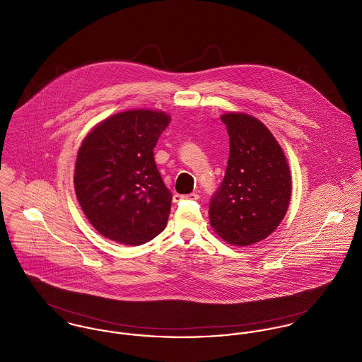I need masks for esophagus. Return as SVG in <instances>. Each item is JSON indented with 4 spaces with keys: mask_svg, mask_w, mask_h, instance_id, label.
<instances>
[{
    "mask_svg": "<svg viewBox=\"0 0 362 362\" xmlns=\"http://www.w3.org/2000/svg\"><path fill=\"white\" fill-rule=\"evenodd\" d=\"M198 198H199V195L197 194V193H192V194L186 195H173V201H175V202H179V201H182V199H193V201H195V199H198Z\"/></svg>",
    "mask_w": 362,
    "mask_h": 362,
    "instance_id": "34e87169",
    "label": "esophagus"
}]
</instances>
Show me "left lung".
Instances as JSON below:
<instances>
[{"label": "left lung", "instance_id": "8db88e82", "mask_svg": "<svg viewBox=\"0 0 362 362\" xmlns=\"http://www.w3.org/2000/svg\"><path fill=\"white\" fill-rule=\"evenodd\" d=\"M230 156L209 221L231 245L247 247L269 237L282 222L292 192L286 157L269 128L245 112L223 114Z\"/></svg>", "mask_w": 362, "mask_h": 362}]
</instances>
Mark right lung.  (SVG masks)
I'll return each mask as SVG.
<instances>
[{
	"label": "right lung",
	"mask_w": 362,
	"mask_h": 362,
	"mask_svg": "<svg viewBox=\"0 0 362 362\" xmlns=\"http://www.w3.org/2000/svg\"><path fill=\"white\" fill-rule=\"evenodd\" d=\"M169 122L167 112L157 110L117 112L83 140L74 189L86 219L103 237L135 247L165 228L172 194L153 150Z\"/></svg>",
	"instance_id": "obj_1"
}]
</instances>
